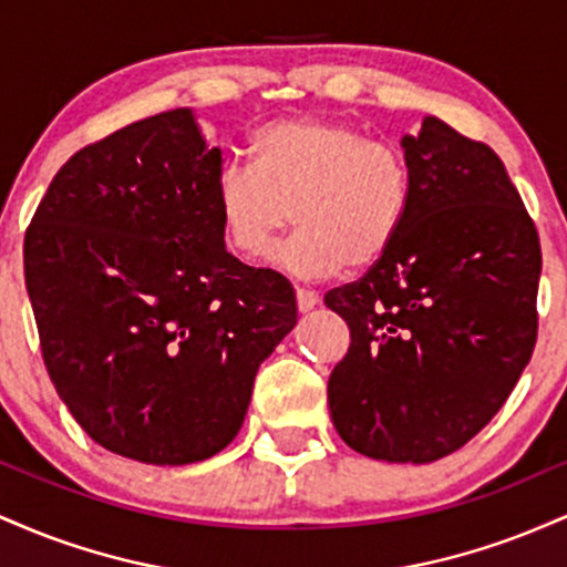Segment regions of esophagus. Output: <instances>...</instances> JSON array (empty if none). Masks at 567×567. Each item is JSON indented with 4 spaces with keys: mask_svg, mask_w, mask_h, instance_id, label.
<instances>
[{
    "mask_svg": "<svg viewBox=\"0 0 567 567\" xmlns=\"http://www.w3.org/2000/svg\"><path fill=\"white\" fill-rule=\"evenodd\" d=\"M296 303H298V311H311L317 303H320V296H317V292H311V290L298 288L296 290Z\"/></svg>",
    "mask_w": 567,
    "mask_h": 567,
    "instance_id": "esophagus-1",
    "label": "esophagus"
}]
</instances>
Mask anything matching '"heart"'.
<instances>
[{"instance_id":"1","label":"heart","mask_w":567,"mask_h":567,"mask_svg":"<svg viewBox=\"0 0 567 567\" xmlns=\"http://www.w3.org/2000/svg\"><path fill=\"white\" fill-rule=\"evenodd\" d=\"M252 167L226 165L216 207L239 256H269L288 220L298 231L275 264L298 279L368 269L394 245L410 207L400 148L317 116L279 120L250 141Z\"/></svg>"}]
</instances>
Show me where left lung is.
Returning <instances> with one entry per match:
<instances>
[{"mask_svg":"<svg viewBox=\"0 0 567 567\" xmlns=\"http://www.w3.org/2000/svg\"><path fill=\"white\" fill-rule=\"evenodd\" d=\"M400 143L405 224L365 277L324 296L351 333L328 405L351 451L432 464L498 413L530 362L542 245L491 146L437 116Z\"/></svg>","mask_w":567,"mask_h":567,"instance_id":"1","label":"left lung"}]
</instances>
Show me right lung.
Wrapping results in <instances>:
<instances>
[{
    "mask_svg": "<svg viewBox=\"0 0 567 567\" xmlns=\"http://www.w3.org/2000/svg\"><path fill=\"white\" fill-rule=\"evenodd\" d=\"M220 171L192 109H173L76 152L25 229L55 392L97 445L141 464L224 451L298 320L288 279L226 250Z\"/></svg>",
    "mask_w": 567,
    "mask_h": 567,
    "instance_id": "1",
    "label": "right lung"
}]
</instances>
